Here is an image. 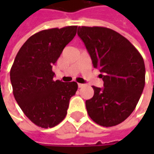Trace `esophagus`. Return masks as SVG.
I'll return each instance as SVG.
<instances>
[{"label": "esophagus", "mask_w": 154, "mask_h": 154, "mask_svg": "<svg viewBox=\"0 0 154 154\" xmlns=\"http://www.w3.org/2000/svg\"><path fill=\"white\" fill-rule=\"evenodd\" d=\"M77 85H78V87H79V88H81V87H84V84H82V83H78V84H77Z\"/></svg>", "instance_id": "1"}]
</instances>
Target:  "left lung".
I'll list each match as a JSON object with an SVG mask.
<instances>
[{"mask_svg":"<svg viewBox=\"0 0 154 154\" xmlns=\"http://www.w3.org/2000/svg\"><path fill=\"white\" fill-rule=\"evenodd\" d=\"M77 35L104 82L102 88L92 87L93 97L86 100L87 113L100 125H117L131 115L141 97L145 84L143 57L127 38L110 29L79 26Z\"/></svg>","mask_w":154,"mask_h":154,"instance_id":"left-lung-1","label":"left lung"}]
</instances>
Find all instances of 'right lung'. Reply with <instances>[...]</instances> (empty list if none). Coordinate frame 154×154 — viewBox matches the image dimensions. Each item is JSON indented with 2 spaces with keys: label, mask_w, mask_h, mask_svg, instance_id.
I'll list each match as a JSON object with an SVG mask.
<instances>
[{
  "label": "right lung",
  "mask_w": 154,
  "mask_h": 154,
  "mask_svg": "<svg viewBox=\"0 0 154 154\" xmlns=\"http://www.w3.org/2000/svg\"><path fill=\"white\" fill-rule=\"evenodd\" d=\"M77 26L44 29L26 40L10 76L15 100L25 116L41 128H52L67 115L77 83L54 81L53 65L77 34Z\"/></svg>",
  "instance_id": "add662e5"
}]
</instances>
